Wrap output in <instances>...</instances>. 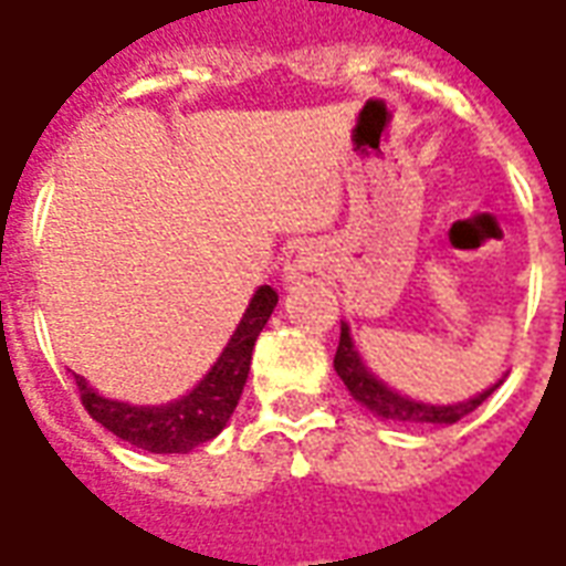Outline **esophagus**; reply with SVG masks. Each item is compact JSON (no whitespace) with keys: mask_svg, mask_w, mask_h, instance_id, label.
I'll list each match as a JSON object with an SVG mask.
<instances>
[{"mask_svg":"<svg viewBox=\"0 0 566 566\" xmlns=\"http://www.w3.org/2000/svg\"><path fill=\"white\" fill-rule=\"evenodd\" d=\"M318 270V251H312L308 245H296L291 254H287V263H284V279L287 282H296L303 272Z\"/></svg>","mask_w":566,"mask_h":566,"instance_id":"1","label":"esophagus"}]
</instances>
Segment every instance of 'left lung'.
Listing matches in <instances>:
<instances>
[{
    "label": "left lung",
    "mask_w": 566,
    "mask_h": 566,
    "mask_svg": "<svg viewBox=\"0 0 566 566\" xmlns=\"http://www.w3.org/2000/svg\"><path fill=\"white\" fill-rule=\"evenodd\" d=\"M333 367L339 373V379L345 381V388L352 391L357 403H364L367 409H373L376 416L391 418V421H403V424H454L461 421L463 416H470L475 406H482L488 400V394L494 388H488L485 394H479L467 403L454 406H427L416 403L409 397H400L394 394L391 388H385L373 373H369L360 357H357L355 345H352V336H348V327L343 324V333H339V348H336V357H333Z\"/></svg>",
    "instance_id": "1"
}]
</instances>
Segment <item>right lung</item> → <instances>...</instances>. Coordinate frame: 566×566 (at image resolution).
I'll return each instance as SVG.
<instances>
[{
  "label": "right lung",
  "mask_w": 566,
  "mask_h": 566,
  "mask_svg": "<svg viewBox=\"0 0 566 566\" xmlns=\"http://www.w3.org/2000/svg\"><path fill=\"white\" fill-rule=\"evenodd\" d=\"M275 303H279V294L270 284H263L251 300L242 324L235 327L233 339L218 357V364L181 400L166 406L117 403V400L99 397L87 381L75 376L81 406L87 409L93 421H99L105 430H112L115 437L136 449L154 451V454H181V451L197 449L202 442L218 437L233 416L248 381L251 352H254V343H258L260 331L266 327Z\"/></svg>",
  "instance_id": "1"
}]
</instances>
